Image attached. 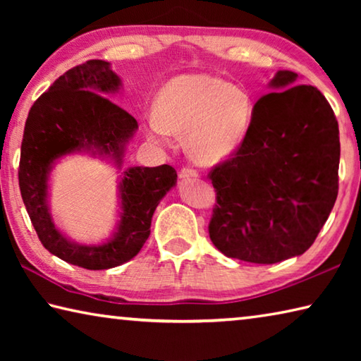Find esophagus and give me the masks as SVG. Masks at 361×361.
<instances>
[{
  "label": "esophagus",
  "mask_w": 361,
  "mask_h": 361,
  "mask_svg": "<svg viewBox=\"0 0 361 361\" xmlns=\"http://www.w3.org/2000/svg\"><path fill=\"white\" fill-rule=\"evenodd\" d=\"M180 176L181 178H197L199 172L194 167H183L180 170Z\"/></svg>",
  "instance_id": "1"
}]
</instances>
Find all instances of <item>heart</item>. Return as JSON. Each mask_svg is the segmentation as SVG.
Returning <instances> with one entry per match:
<instances>
[{
	"label": "heart",
	"instance_id": "obj_1",
	"mask_svg": "<svg viewBox=\"0 0 361 361\" xmlns=\"http://www.w3.org/2000/svg\"><path fill=\"white\" fill-rule=\"evenodd\" d=\"M252 102L221 78L188 75L175 78L159 97V114L148 119L149 137L172 145L175 133L188 132L191 154L204 164L229 157L248 130Z\"/></svg>",
	"mask_w": 361,
	"mask_h": 361
}]
</instances>
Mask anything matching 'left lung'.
Returning <instances> with one entry per match:
<instances>
[{"instance_id": "left-lung-1", "label": "left lung", "mask_w": 361, "mask_h": 361, "mask_svg": "<svg viewBox=\"0 0 361 361\" xmlns=\"http://www.w3.org/2000/svg\"><path fill=\"white\" fill-rule=\"evenodd\" d=\"M296 78L277 73L279 92L256 102L239 148L209 172V234L228 258L274 264L302 255L338 197V121L320 90Z\"/></svg>"}]
</instances>
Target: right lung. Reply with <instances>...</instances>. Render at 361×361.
Listing matches in <instances>:
<instances>
[{"label": "right lung", "instance_id": "right-lung-1", "mask_svg": "<svg viewBox=\"0 0 361 361\" xmlns=\"http://www.w3.org/2000/svg\"><path fill=\"white\" fill-rule=\"evenodd\" d=\"M119 84L105 60L73 66L33 103L23 129L19 188L36 234L52 255L90 271L124 264L142 250L159 200L176 183V170L167 164L124 172L118 234L103 245H78L54 226L46 204L52 162L81 148H95L121 162L124 145L137 130V119L105 97Z\"/></svg>", "mask_w": 361, "mask_h": 361}]
</instances>
